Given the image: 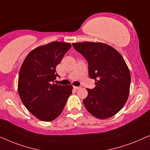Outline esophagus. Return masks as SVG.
<instances>
[{
    "label": "esophagus",
    "instance_id": "obj_1",
    "mask_svg": "<svg viewBox=\"0 0 150 150\" xmlns=\"http://www.w3.org/2000/svg\"><path fill=\"white\" fill-rule=\"evenodd\" d=\"M73 88H74L75 90H79V89L80 87H79V86H73Z\"/></svg>",
    "mask_w": 150,
    "mask_h": 150
}]
</instances>
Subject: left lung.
I'll return each instance as SVG.
<instances>
[{
	"label": "left lung",
	"mask_w": 150,
	"mask_h": 150,
	"mask_svg": "<svg viewBox=\"0 0 150 150\" xmlns=\"http://www.w3.org/2000/svg\"><path fill=\"white\" fill-rule=\"evenodd\" d=\"M73 46L88 62V72L95 79V88L87 89L83 103L90 114L104 120L122 109L130 92V73L122 55L107 44L100 42L73 43Z\"/></svg>",
	"instance_id": "left-lung-1"
}]
</instances>
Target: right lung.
<instances>
[{
	"label": "right lung",
	"instance_id": "right-lung-1",
	"mask_svg": "<svg viewBox=\"0 0 150 150\" xmlns=\"http://www.w3.org/2000/svg\"><path fill=\"white\" fill-rule=\"evenodd\" d=\"M71 47L69 43L54 41L33 50L19 73L18 90L26 108L41 121L51 122L62 112L73 86L52 83L58 75L56 67Z\"/></svg>",
	"mask_w": 150,
	"mask_h": 150
}]
</instances>
